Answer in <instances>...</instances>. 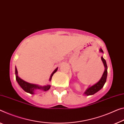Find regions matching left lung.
I'll use <instances>...</instances> for the list:
<instances>
[{
	"label": "left lung",
	"instance_id": "8db88e82",
	"mask_svg": "<svg viewBox=\"0 0 124 124\" xmlns=\"http://www.w3.org/2000/svg\"><path fill=\"white\" fill-rule=\"evenodd\" d=\"M100 51H101V53H103V51H102L101 49H100ZM101 60L102 61V62H103L104 66L105 68V69L103 75H102L101 78V79L99 81V82H98L96 84H95L93 85V86L89 87V88L86 90V91L84 93V94L87 95V96L94 94L98 92V91H99L100 89L104 86L105 83L106 82V78H107V74H108V71H107L108 66H107V64H106V60L104 59L102 56L101 57Z\"/></svg>",
	"mask_w": 124,
	"mask_h": 124
}]
</instances>
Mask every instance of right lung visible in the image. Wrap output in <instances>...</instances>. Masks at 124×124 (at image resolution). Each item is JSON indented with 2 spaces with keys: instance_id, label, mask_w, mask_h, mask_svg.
I'll list each match as a JSON object with an SVG mask.
<instances>
[{
  "instance_id": "add662e5",
  "label": "right lung",
  "mask_w": 124,
  "mask_h": 124,
  "mask_svg": "<svg viewBox=\"0 0 124 124\" xmlns=\"http://www.w3.org/2000/svg\"><path fill=\"white\" fill-rule=\"evenodd\" d=\"M58 70V68H57L55 70L53 71V73L51 74L50 76V78L49 79V80L51 81V78H52L53 74H54ZM16 80L18 83L19 84L21 87L23 89V90L27 92L28 93H30V94H34V92L35 91L37 90H43V91H47L48 90L50 87V85H46V86H39L38 85L35 84H30L29 83H27V82L24 81L23 80L18 77V71H17V69L16 67Z\"/></svg>"
}]
</instances>
